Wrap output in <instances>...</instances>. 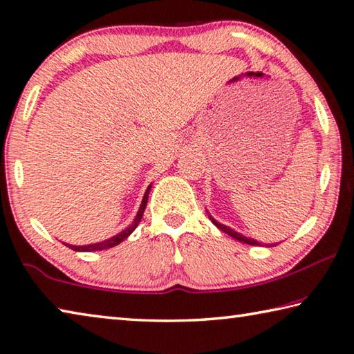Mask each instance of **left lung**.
Wrapping results in <instances>:
<instances>
[{
    "label": "left lung",
    "mask_w": 354,
    "mask_h": 354,
    "mask_svg": "<svg viewBox=\"0 0 354 354\" xmlns=\"http://www.w3.org/2000/svg\"><path fill=\"white\" fill-rule=\"evenodd\" d=\"M207 214H209V212H207ZM209 218H211L212 223H214L215 226H217L218 230L226 232L227 236H231L232 239H236V241H239V242H243V243H248V245H259V247H263V245H266L267 248H270V247H274V245H278V243H261V242H257V241H254V239H251V237H245L243 234H241V232H237V231L232 230V227L226 226V225H221L220 221L215 220L211 214H209Z\"/></svg>",
    "instance_id": "left-lung-1"
}]
</instances>
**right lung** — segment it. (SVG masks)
Instances as JSON below:
<instances>
[{
	"mask_svg": "<svg viewBox=\"0 0 354 354\" xmlns=\"http://www.w3.org/2000/svg\"><path fill=\"white\" fill-rule=\"evenodd\" d=\"M149 190H151V184L148 185V189L145 190V194H143L140 207H139V211H137V215L134 217L133 223H131L128 227H124L123 231H120L118 234L112 236L111 239H106V241H101V242H97V243H91V245H70V243H65V242H62V243L65 245V247H68V248H71L73 251H101V250L112 248V247H115V245L122 243L124 239H128L131 234H133V231L136 230L137 225L140 223V220L143 217V212H145L147 203H148Z\"/></svg>",
	"mask_w": 354,
	"mask_h": 354,
	"instance_id": "obj_1",
	"label": "right lung"
}]
</instances>
